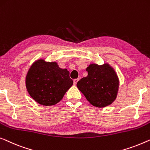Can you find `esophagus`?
<instances>
[{
  "label": "esophagus",
  "instance_id": "obj_1",
  "mask_svg": "<svg viewBox=\"0 0 150 150\" xmlns=\"http://www.w3.org/2000/svg\"><path fill=\"white\" fill-rule=\"evenodd\" d=\"M79 79H76L74 80V85H76V84H77V82H78V81H79Z\"/></svg>",
  "mask_w": 150,
  "mask_h": 150
}]
</instances>
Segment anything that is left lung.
<instances>
[{"mask_svg":"<svg viewBox=\"0 0 150 150\" xmlns=\"http://www.w3.org/2000/svg\"><path fill=\"white\" fill-rule=\"evenodd\" d=\"M88 75L77 82V87L93 105L103 108L116 98L119 82L115 71L109 65L91 64L86 69Z\"/></svg>","mask_w":150,"mask_h":150,"instance_id":"8db88e82","label":"left lung"}]
</instances>
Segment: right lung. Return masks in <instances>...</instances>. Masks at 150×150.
<instances>
[{"label":"right lung","mask_w":150,"mask_h":150,"mask_svg":"<svg viewBox=\"0 0 150 150\" xmlns=\"http://www.w3.org/2000/svg\"><path fill=\"white\" fill-rule=\"evenodd\" d=\"M25 84L32 98L43 105H53L62 100L73 84L67 69L56 62L36 61L28 71Z\"/></svg>","instance_id":"obj_1"}]
</instances>
